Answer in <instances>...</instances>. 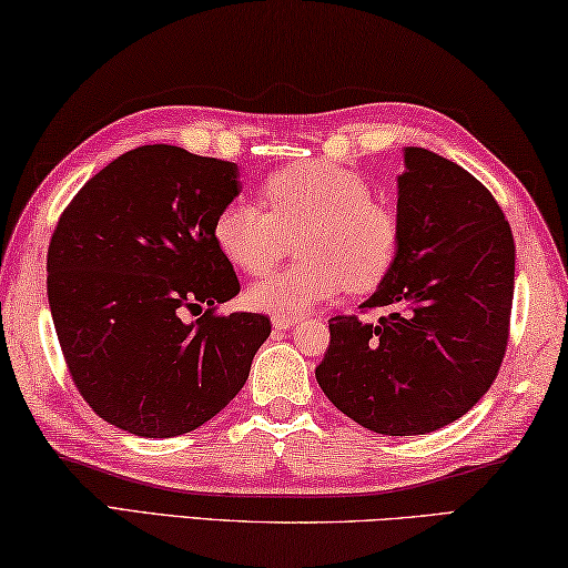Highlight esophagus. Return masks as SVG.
Returning <instances> with one entry per match:
<instances>
[{
	"label": "esophagus",
	"mask_w": 568,
	"mask_h": 568,
	"mask_svg": "<svg viewBox=\"0 0 568 568\" xmlns=\"http://www.w3.org/2000/svg\"><path fill=\"white\" fill-rule=\"evenodd\" d=\"M296 322H300V316H274L272 320L274 329H292Z\"/></svg>",
	"instance_id": "34e87169"
}]
</instances>
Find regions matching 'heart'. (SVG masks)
Returning <instances> with one entry per match:
<instances>
[{
    "mask_svg": "<svg viewBox=\"0 0 568 568\" xmlns=\"http://www.w3.org/2000/svg\"><path fill=\"white\" fill-rule=\"evenodd\" d=\"M258 192L264 206L234 199L219 209L212 226L219 252L242 272L262 274L296 234L300 262L248 286L252 310L306 314L344 290L369 294L392 274L402 246L399 214L372 196L359 172L304 159L268 174Z\"/></svg>",
    "mask_w": 568,
    "mask_h": 568,
    "instance_id": "heart-1",
    "label": "heart"
}]
</instances>
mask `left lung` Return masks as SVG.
<instances>
[{"instance_id": "8db88e82", "label": "left lung", "mask_w": 568, "mask_h": 568, "mask_svg": "<svg viewBox=\"0 0 568 568\" xmlns=\"http://www.w3.org/2000/svg\"><path fill=\"white\" fill-rule=\"evenodd\" d=\"M402 246L364 312L332 316L316 382L364 429H442L489 392L509 344L514 236L489 189L422 146L404 149Z\"/></svg>"}]
</instances>
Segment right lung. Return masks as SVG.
<instances>
[{"label": "right lung", "instance_id": "add662e5", "mask_svg": "<svg viewBox=\"0 0 568 568\" xmlns=\"http://www.w3.org/2000/svg\"><path fill=\"white\" fill-rule=\"evenodd\" d=\"M239 194L236 164L146 144L79 189L47 252V294L69 376L129 434L194 432L242 389L264 314H219L239 294L212 226ZM184 313L200 320L184 323Z\"/></svg>", "mask_w": 568, "mask_h": 568}]
</instances>
